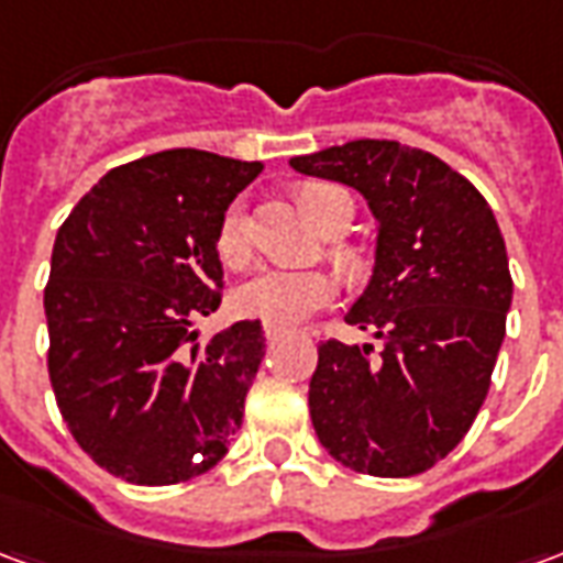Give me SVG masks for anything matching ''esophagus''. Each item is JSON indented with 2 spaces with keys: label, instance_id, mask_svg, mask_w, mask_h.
I'll use <instances>...</instances> for the list:
<instances>
[{
  "label": "esophagus",
  "instance_id": "34e87169",
  "mask_svg": "<svg viewBox=\"0 0 563 563\" xmlns=\"http://www.w3.org/2000/svg\"><path fill=\"white\" fill-rule=\"evenodd\" d=\"M283 334H286V331H283V329H277V325H265V341H268V343L280 341Z\"/></svg>",
  "mask_w": 563,
  "mask_h": 563
}]
</instances>
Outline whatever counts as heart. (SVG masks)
I'll return each instance as SVG.
<instances>
[{"instance_id":"obj_1","label":"heart","mask_w":563,"mask_h":563,"mask_svg":"<svg viewBox=\"0 0 563 563\" xmlns=\"http://www.w3.org/2000/svg\"><path fill=\"white\" fill-rule=\"evenodd\" d=\"M341 201H350V196L329 184H310L301 189V205L310 213L317 225H329L331 213ZM217 253L229 268H246L253 262V244H250V229H246L244 208L234 201L232 208L222 213L220 229H217ZM338 292V283L322 271H262L258 277L244 283L234 292V307L238 313L250 319H258L265 325L277 329H292L305 322L310 313L329 307Z\"/></svg>"}]
</instances>
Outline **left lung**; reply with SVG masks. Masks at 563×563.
<instances>
[{
	"label": "left lung",
	"instance_id": "obj_1",
	"mask_svg": "<svg viewBox=\"0 0 563 563\" xmlns=\"http://www.w3.org/2000/svg\"><path fill=\"white\" fill-rule=\"evenodd\" d=\"M289 165L358 189L379 222L374 274L346 322L383 350L319 343V443L358 473H424L471 431L507 334L512 277L495 213L467 177L398 141H350Z\"/></svg>",
	"mask_w": 563,
	"mask_h": 563
}]
</instances>
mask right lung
I'll use <instances>...</instances> for the list:
<instances>
[{"instance_id":"right-lung-1","label":"right lung","mask_w":563,"mask_h":563,"mask_svg":"<svg viewBox=\"0 0 563 563\" xmlns=\"http://www.w3.org/2000/svg\"><path fill=\"white\" fill-rule=\"evenodd\" d=\"M262 172L208 150L117 165L59 225L44 286L59 413L99 467L186 483L229 452L265 355L258 319L198 343L222 301L217 229Z\"/></svg>"}]
</instances>
